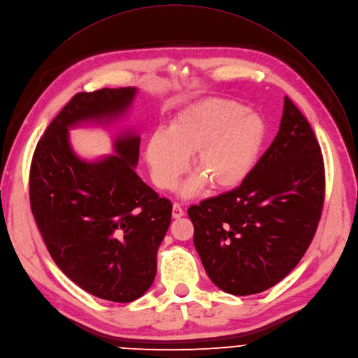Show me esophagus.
I'll return each instance as SVG.
<instances>
[{"label":"esophagus","mask_w":358,"mask_h":358,"mask_svg":"<svg viewBox=\"0 0 358 358\" xmlns=\"http://www.w3.org/2000/svg\"><path fill=\"white\" fill-rule=\"evenodd\" d=\"M183 214H185V211H183V208L180 207V204L175 203L173 207H172V216H173V219H180V217L183 216Z\"/></svg>","instance_id":"1"}]
</instances>
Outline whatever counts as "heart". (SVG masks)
Here are the masks:
<instances>
[{
	"instance_id": "heart-1",
	"label": "heart",
	"mask_w": 358,
	"mask_h": 358,
	"mask_svg": "<svg viewBox=\"0 0 358 358\" xmlns=\"http://www.w3.org/2000/svg\"><path fill=\"white\" fill-rule=\"evenodd\" d=\"M264 117L233 100H210L176 115L166 131H155L145 147L152 182L173 190L194 155L199 172L182 187L183 197L200 193L207 182L233 189L255 168L266 139Z\"/></svg>"
}]
</instances>
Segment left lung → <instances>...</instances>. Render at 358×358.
Wrapping results in <instances>:
<instances>
[{
	"label": "left lung",
	"mask_w": 358,
	"mask_h": 358,
	"mask_svg": "<svg viewBox=\"0 0 358 358\" xmlns=\"http://www.w3.org/2000/svg\"><path fill=\"white\" fill-rule=\"evenodd\" d=\"M323 200L317 139L285 96L279 131L248 178L237 189L187 210L193 243L211 282L237 296L273 287L306 252Z\"/></svg>",
	"instance_id": "obj_1"
}]
</instances>
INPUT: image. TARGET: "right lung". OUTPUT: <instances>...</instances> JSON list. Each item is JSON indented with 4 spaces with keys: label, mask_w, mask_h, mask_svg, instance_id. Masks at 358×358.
I'll use <instances>...</instances> for the list:
<instances>
[{
    "label": "right lung",
    "mask_w": 358,
    "mask_h": 358,
    "mask_svg": "<svg viewBox=\"0 0 358 358\" xmlns=\"http://www.w3.org/2000/svg\"><path fill=\"white\" fill-rule=\"evenodd\" d=\"M136 93L120 87L76 94L38 142L29 176L32 214L56 265L86 292L120 303L151 288L172 203L135 173L141 136L134 128L115 132L114 154L96 159L76 154L69 131L114 125Z\"/></svg>",
    "instance_id": "right-lung-1"
}]
</instances>
